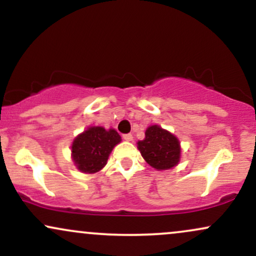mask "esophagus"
Masks as SVG:
<instances>
[{
	"mask_svg": "<svg viewBox=\"0 0 256 256\" xmlns=\"http://www.w3.org/2000/svg\"><path fill=\"white\" fill-rule=\"evenodd\" d=\"M122 138H124L125 140H128V142H131V140H134V136H132L131 134H124V136H122Z\"/></svg>",
	"mask_w": 256,
	"mask_h": 256,
	"instance_id": "34e87169",
	"label": "esophagus"
}]
</instances>
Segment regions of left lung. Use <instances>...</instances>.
I'll use <instances>...</instances> for the list:
<instances>
[{"mask_svg": "<svg viewBox=\"0 0 256 256\" xmlns=\"http://www.w3.org/2000/svg\"><path fill=\"white\" fill-rule=\"evenodd\" d=\"M137 148L152 168L165 171L176 167L180 161V142L174 134L158 125L146 128V137L138 140Z\"/></svg>", "mask_w": 256, "mask_h": 256, "instance_id": "1", "label": "left lung"}]
</instances>
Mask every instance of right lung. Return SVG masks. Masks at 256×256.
Instances as JSON below:
<instances>
[{
    "label": "right lung",
    "mask_w": 256,
    "mask_h": 256,
    "mask_svg": "<svg viewBox=\"0 0 256 256\" xmlns=\"http://www.w3.org/2000/svg\"><path fill=\"white\" fill-rule=\"evenodd\" d=\"M122 137L114 128L106 130L102 126H90L73 140L71 158L82 173L92 174L107 165L108 158Z\"/></svg>",
    "instance_id": "obj_1"
}]
</instances>
